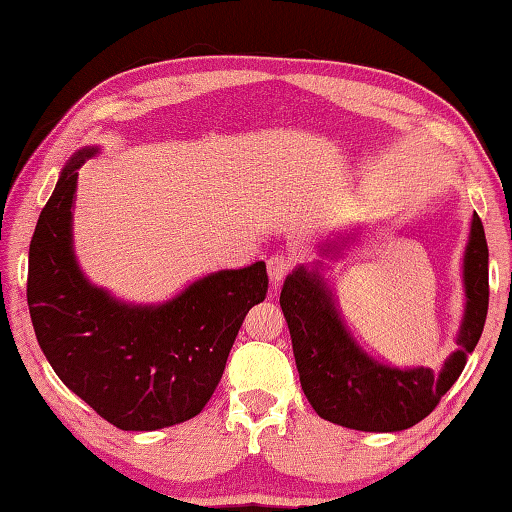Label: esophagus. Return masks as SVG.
<instances>
[{
    "instance_id": "34e87169",
    "label": "esophagus",
    "mask_w": 512,
    "mask_h": 512,
    "mask_svg": "<svg viewBox=\"0 0 512 512\" xmlns=\"http://www.w3.org/2000/svg\"><path fill=\"white\" fill-rule=\"evenodd\" d=\"M296 264V259H293L291 253H275L268 257V277H271V282H282L284 277L289 275V271Z\"/></svg>"
}]
</instances>
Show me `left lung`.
<instances>
[{"label":"left lung","mask_w":512,"mask_h":512,"mask_svg":"<svg viewBox=\"0 0 512 512\" xmlns=\"http://www.w3.org/2000/svg\"><path fill=\"white\" fill-rule=\"evenodd\" d=\"M465 318L458 350L440 372L388 368L359 350L336 314L318 271L300 266L280 293L289 323L300 386L323 420L357 431H402L427 418L461 375L488 314V241L479 214L472 216L465 250Z\"/></svg>","instance_id":"obj_1"}]
</instances>
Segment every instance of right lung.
Returning a JSON list of instances; mask_svg holds the SVG:
<instances>
[{"label":"right lung","instance_id":"1","mask_svg":"<svg viewBox=\"0 0 512 512\" xmlns=\"http://www.w3.org/2000/svg\"><path fill=\"white\" fill-rule=\"evenodd\" d=\"M90 155L67 162L31 237V323L60 381L103 420L124 431L171 427L210 402L248 309L266 298V264L207 275L160 307L112 300L72 250L76 178Z\"/></svg>","mask_w":512,"mask_h":512}]
</instances>
